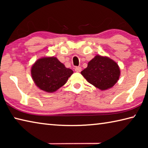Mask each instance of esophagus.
<instances>
[{
	"label": "esophagus",
	"mask_w": 148,
	"mask_h": 148,
	"mask_svg": "<svg viewBox=\"0 0 148 148\" xmlns=\"http://www.w3.org/2000/svg\"><path fill=\"white\" fill-rule=\"evenodd\" d=\"M75 71L77 72H80L82 71V68L80 66H76L75 67Z\"/></svg>",
	"instance_id": "34e87169"
}]
</instances>
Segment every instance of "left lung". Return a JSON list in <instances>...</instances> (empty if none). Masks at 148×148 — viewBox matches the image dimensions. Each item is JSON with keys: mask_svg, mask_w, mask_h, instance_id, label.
<instances>
[{"mask_svg": "<svg viewBox=\"0 0 148 148\" xmlns=\"http://www.w3.org/2000/svg\"><path fill=\"white\" fill-rule=\"evenodd\" d=\"M87 81L101 90L111 88L120 76L118 64L107 57L96 56L81 72Z\"/></svg>", "mask_w": 148, "mask_h": 148, "instance_id": "8db88e82", "label": "left lung"}]
</instances>
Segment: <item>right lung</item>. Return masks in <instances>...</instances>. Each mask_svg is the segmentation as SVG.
<instances>
[{
	"label": "right lung",
	"instance_id": "1",
	"mask_svg": "<svg viewBox=\"0 0 148 148\" xmlns=\"http://www.w3.org/2000/svg\"><path fill=\"white\" fill-rule=\"evenodd\" d=\"M73 74L56 57H42L31 68V76L37 87L47 92H53L66 83Z\"/></svg>",
	"mask_w": 148,
	"mask_h": 148
}]
</instances>
